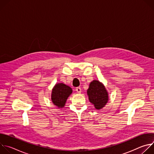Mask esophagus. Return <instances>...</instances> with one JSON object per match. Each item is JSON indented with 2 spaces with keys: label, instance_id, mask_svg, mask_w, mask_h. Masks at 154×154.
Returning <instances> with one entry per match:
<instances>
[{
  "label": "esophagus",
  "instance_id": "obj_1",
  "mask_svg": "<svg viewBox=\"0 0 154 154\" xmlns=\"http://www.w3.org/2000/svg\"><path fill=\"white\" fill-rule=\"evenodd\" d=\"M75 90H76L77 92L78 93H80L81 91H82V90H81V88H80V87H77V88H76Z\"/></svg>",
  "mask_w": 154,
  "mask_h": 154
}]
</instances>
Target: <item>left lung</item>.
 <instances>
[{"label":"left lung","instance_id":"1","mask_svg":"<svg viewBox=\"0 0 154 154\" xmlns=\"http://www.w3.org/2000/svg\"><path fill=\"white\" fill-rule=\"evenodd\" d=\"M87 94L90 102L97 109L104 107L108 100V93L105 87L99 80H93L90 83Z\"/></svg>","mask_w":154,"mask_h":154}]
</instances>
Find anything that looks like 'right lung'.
<instances>
[{"label":"right lung","instance_id":"obj_1","mask_svg":"<svg viewBox=\"0 0 154 154\" xmlns=\"http://www.w3.org/2000/svg\"><path fill=\"white\" fill-rule=\"evenodd\" d=\"M72 93L71 87L63 83L55 85L52 91L51 99L52 103L58 108H63L66 102L68 97Z\"/></svg>","mask_w":154,"mask_h":154}]
</instances>
